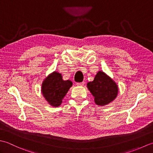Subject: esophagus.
Returning a JSON list of instances; mask_svg holds the SVG:
<instances>
[{
    "instance_id": "34e87169",
    "label": "esophagus",
    "mask_w": 153,
    "mask_h": 153,
    "mask_svg": "<svg viewBox=\"0 0 153 153\" xmlns=\"http://www.w3.org/2000/svg\"><path fill=\"white\" fill-rule=\"evenodd\" d=\"M85 82H84L83 81V82H76V85L79 86H82L85 85Z\"/></svg>"
}]
</instances>
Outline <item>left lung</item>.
<instances>
[{"label": "left lung", "instance_id": "1", "mask_svg": "<svg viewBox=\"0 0 153 153\" xmlns=\"http://www.w3.org/2000/svg\"><path fill=\"white\" fill-rule=\"evenodd\" d=\"M87 87L94 97L95 103L98 105H105L117 97L118 87L116 83L104 72L99 71Z\"/></svg>", "mask_w": 153, "mask_h": 153}]
</instances>
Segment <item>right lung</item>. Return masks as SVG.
Returning a JSON list of instances; mask_svg holds the SVG:
<instances>
[{
    "mask_svg": "<svg viewBox=\"0 0 153 153\" xmlns=\"http://www.w3.org/2000/svg\"><path fill=\"white\" fill-rule=\"evenodd\" d=\"M72 85L71 80H63L61 74L55 71L43 82L42 94L49 104L57 107L61 105L62 100Z\"/></svg>",
    "mask_w": 153,
    "mask_h": 153,
    "instance_id": "1",
    "label": "right lung"
}]
</instances>
